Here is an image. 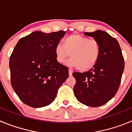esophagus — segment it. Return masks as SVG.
Returning a JSON list of instances; mask_svg holds the SVG:
<instances>
[{"mask_svg": "<svg viewBox=\"0 0 132 132\" xmlns=\"http://www.w3.org/2000/svg\"><path fill=\"white\" fill-rule=\"evenodd\" d=\"M72 74H73V70L72 69H69V76H71Z\"/></svg>", "mask_w": 132, "mask_h": 132, "instance_id": "obj_1", "label": "esophagus"}]
</instances>
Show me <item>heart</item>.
<instances>
[{
	"mask_svg": "<svg viewBox=\"0 0 132 132\" xmlns=\"http://www.w3.org/2000/svg\"><path fill=\"white\" fill-rule=\"evenodd\" d=\"M62 45L55 48V59L59 63H64L71 57L69 65L81 71H86L94 67L101 54L98 42L95 39L77 34L70 35L63 40Z\"/></svg>",
	"mask_w": 132,
	"mask_h": 132,
	"instance_id": "obj_1",
	"label": "heart"
}]
</instances>
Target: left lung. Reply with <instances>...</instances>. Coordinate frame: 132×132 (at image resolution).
I'll list each match as a JSON object with an SVG mask.
<instances>
[{
    "label": "left lung",
    "instance_id": "obj_1",
    "mask_svg": "<svg viewBox=\"0 0 132 132\" xmlns=\"http://www.w3.org/2000/svg\"><path fill=\"white\" fill-rule=\"evenodd\" d=\"M98 42L101 54L94 67L85 73L74 72L73 91L78 101L90 107L102 106L117 93L124 69V59L116 38L106 31L85 32Z\"/></svg>",
    "mask_w": 132,
    "mask_h": 132
}]
</instances>
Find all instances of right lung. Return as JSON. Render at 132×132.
Here are the masks:
<instances>
[{"instance_id": "add662e5", "label": "right lung", "mask_w": 132, "mask_h": 132, "mask_svg": "<svg viewBox=\"0 0 132 132\" xmlns=\"http://www.w3.org/2000/svg\"><path fill=\"white\" fill-rule=\"evenodd\" d=\"M65 33L34 31L15 46L9 62L10 81L26 105L41 108L50 104L68 78V68L59 63L55 55V48Z\"/></svg>"}]
</instances>
